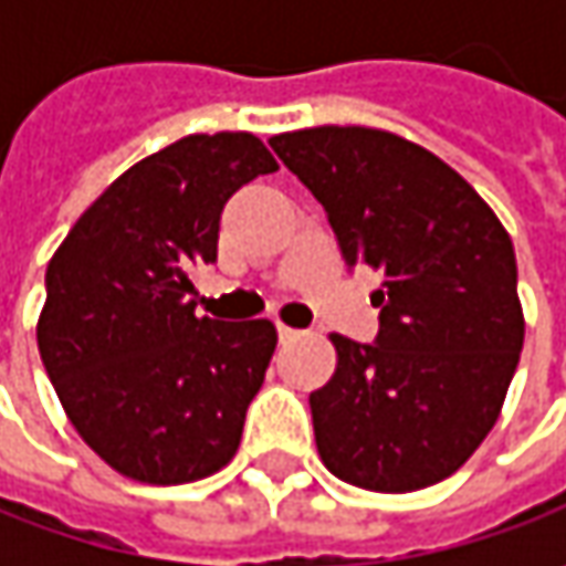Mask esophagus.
Masks as SVG:
<instances>
[{
  "instance_id": "esophagus-1",
  "label": "esophagus",
  "mask_w": 566,
  "mask_h": 566,
  "mask_svg": "<svg viewBox=\"0 0 566 566\" xmlns=\"http://www.w3.org/2000/svg\"><path fill=\"white\" fill-rule=\"evenodd\" d=\"M276 334H280V339H283V343H290V339L302 337V331H295V327H286V324H276Z\"/></svg>"
}]
</instances>
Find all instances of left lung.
Wrapping results in <instances>:
<instances>
[{
  "mask_svg": "<svg viewBox=\"0 0 566 566\" xmlns=\"http://www.w3.org/2000/svg\"><path fill=\"white\" fill-rule=\"evenodd\" d=\"M271 147L343 261L384 276L378 339L331 334L337 371L308 397L317 453L356 489H428L489 438L520 361L511 235L457 169L394 132L317 125Z\"/></svg>",
  "mask_w": 566,
  "mask_h": 566,
  "instance_id": "8db88e82",
  "label": "left lung"
}]
</instances>
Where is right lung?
<instances>
[{"mask_svg":"<svg viewBox=\"0 0 566 566\" xmlns=\"http://www.w3.org/2000/svg\"><path fill=\"white\" fill-rule=\"evenodd\" d=\"M273 169L249 132L179 138L125 169L50 258L40 359L84 444L135 482H198L239 450L276 327L198 315L188 271L217 261L223 205Z\"/></svg>","mask_w":566,"mask_h":566,"instance_id":"obj_1","label":"right lung"}]
</instances>
